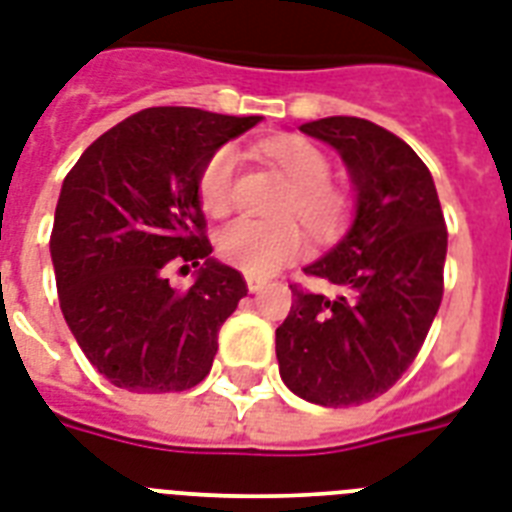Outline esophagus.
<instances>
[{"label": "esophagus", "instance_id": "obj_1", "mask_svg": "<svg viewBox=\"0 0 512 512\" xmlns=\"http://www.w3.org/2000/svg\"><path fill=\"white\" fill-rule=\"evenodd\" d=\"M265 284H268L265 279H257V276H247V289L252 292V295H255V292H260V289H265Z\"/></svg>", "mask_w": 512, "mask_h": 512}]
</instances>
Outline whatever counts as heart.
Instances as JSON below:
<instances>
[{"instance_id":"heart-1","label":"heart","mask_w":512,"mask_h":512,"mask_svg":"<svg viewBox=\"0 0 512 512\" xmlns=\"http://www.w3.org/2000/svg\"><path fill=\"white\" fill-rule=\"evenodd\" d=\"M265 154L289 191L281 196L276 215L297 217L316 239H327L348 215V193L329 180V156L305 138H284L265 146ZM239 151L217 148L199 172V201L209 215H228L239 199ZM217 255L249 276H271L303 255L305 239L295 220H233L217 233Z\"/></svg>"}]
</instances>
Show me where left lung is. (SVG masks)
I'll return each instance as SVG.
<instances>
[{"label": "left lung", "instance_id": "left-lung-1", "mask_svg": "<svg viewBox=\"0 0 512 512\" xmlns=\"http://www.w3.org/2000/svg\"><path fill=\"white\" fill-rule=\"evenodd\" d=\"M300 132L340 151L356 185V220L305 268L342 295L289 284L295 300L276 329V358L292 393L337 409L382 396L420 353L444 297L446 223L430 170L398 135L356 116Z\"/></svg>", "mask_w": 512, "mask_h": 512}]
</instances>
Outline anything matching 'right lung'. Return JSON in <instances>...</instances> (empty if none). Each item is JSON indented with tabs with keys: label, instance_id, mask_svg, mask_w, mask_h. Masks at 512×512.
<instances>
[{
	"label": "right lung",
	"instance_id": "1",
	"mask_svg": "<svg viewBox=\"0 0 512 512\" xmlns=\"http://www.w3.org/2000/svg\"><path fill=\"white\" fill-rule=\"evenodd\" d=\"M257 122L146 108L103 132L63 180L50 236L60 311L84 356L116 388L180 393L212 369L217 332L247 295V281L209 257L199 172ZM175 264L200 265L193 288L169 287Z\"/></svg>",
	"mask_w": 512,
	"mask_h": 512
}]
</instances>
